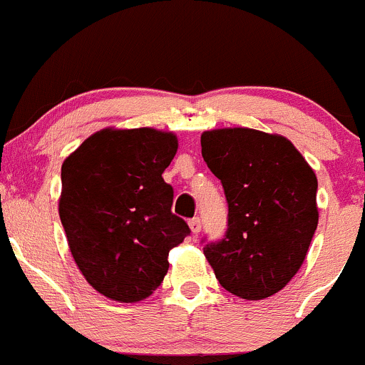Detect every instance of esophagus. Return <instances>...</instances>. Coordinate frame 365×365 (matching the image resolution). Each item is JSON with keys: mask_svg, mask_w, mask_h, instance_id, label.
Wrapping results in <instances>:
<instances>
[{"mask_svg": "<svg viewBox=\"0 0 365 365\" xmlns=\"http://www.w3.org/2000/svg\"><path fill=\"white\" fill-rule=\"evenodd\" d=\"M188 224H190V229H192L193 235H199L200 227H202V224H200V218H192Z\"/></svg>", "mask_w": 365, "mask_h": 365, "instance_id": "34e87169", "label": "esophagus"}]
</instances>
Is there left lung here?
Segmentation results:
<instances>
[{"instance_id":"1","label":"left lung","mask_w":365,"mask_h":365,"mask_svg":"<svg viewBox=\"0 0 365 365\" xmlns=\"http://www.w3.org/2000/svg\"><path fill=\"white\" fill-rule=\"evenodd\" d=\"M227 199V232L204 256L227 292L247 301L279 292L307 258L319 222L317 177L284 136L227 127L200 136Z\"/></svg>"}]
</instances>
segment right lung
Here are the masks:
<instances>
[{"instance_id":"1","label":"right lung","mask_w":365,"mask_h":365,"mask_svg":"<svg viewBox=\"0 0 365 365\" xmlns=\"http://www.w3.org/2000/svg\"><path fill=\"white\" fill-rule=\"evenodd\" d=\"M179 141L158 128H103L62 163L58 215L69 251L96 292L143 301L168 272V252L190 235L163 179Z\"/></svg>"}]
</instances>
